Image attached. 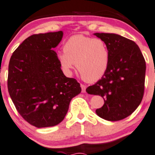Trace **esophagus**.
Segmentation results:
<instances>
[{"mask_svg": "<svg viewBox=\"0 0 155 155\" xmlns=\"http://www.w3.org/2000/svg\"><path fill=\"white\" fill-rule=\"evenodd\" d=\"M81 89H82L83 93H85V92H86V86L83 84H81Z\"/></svg>", "mask_w": 155, "mask_h": 155, "instance_id": "34e87169", "label": "esophagus"}]
</instances>
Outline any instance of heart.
I'll return each mask as SVG.
<instances>
[{
	"label": "heart",
	"instance_id": "heart-1",
	"mask_svg": "<svg viewBox=\"0 0 155 155\" xmlns=\"http://www.w3.org/2000/svg\"><path fill=\"white\" fill-rule=\"evenodd\" d=\"M57 57L62 70L67 75H71L76 64L83 80L95 82L107 72L110 53L102 39L79 34L66 41L64 50L59 51Z\"/></svg>",
	"mask_w": 155,
	"mask_h": 155
}]
</instances>
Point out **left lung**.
<instances>
[{
	"instance_id": "left-lung-1",
	"label": "left lung",
	"mask_w": 155,
	"mask_h": 155,
	"mask_svg": "<svg viewBox=\"0 0 155 155\" xmlns=\"http://www.w3.org/2000/svg\"><path fill=\"white\" fill-rule=\"evenodd\" d=\"M107 45L110 64L104 76L86 88L89 94L103 98L96 114L116 121L131 115L141 102L144 93L146 62L139 47L132 40L116 34L95 33Z\"/></svg>"
}]
</instances>
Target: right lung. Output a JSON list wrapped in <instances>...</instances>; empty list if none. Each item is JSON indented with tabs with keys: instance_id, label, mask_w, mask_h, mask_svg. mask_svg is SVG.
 <instances>
[{
	"instance_id": "1",
	"label": "right lung",
	"mask_w": 155,
	"mask_h": 155,
	"mask_svg": "<svg viewBox=\"0 0 155 155\" xmlns=\"http://www.w3.org/2000/svg\"><path fill=\"white\" fill-rule=\"evenodd\" d=\"M63 32L34 34L15 50L8 64V90L17 110L38 128L63 121L80 83L62 72L54 48Z\"/></svg>"
}]
</instances>
